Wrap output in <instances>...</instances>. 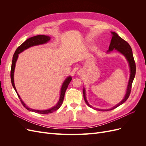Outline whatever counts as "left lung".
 Wrapping results in <instances>:
<instances>
[{
    "label": "left lung",
    "instance_id": "8db88e82",
    "mask_svg": "<svg viewBox=\"0 0 146 146\" xmlns=\"http://www.w3.org/2000/svg\"><path fill=\"white\" fill-rule=\"evenodd\" d=\"M112 34V38L111 40V42H110V44L109 46V49L108 52H111L113 51V50H117L119 52H120L121 54H122L123 55H124L125 57L126 58L127 60L128 61L129 64L130 66V78H129V83H128V86L127 88V91H126V94L124 97V98L123 99V100L120 103H119L116 106H114V107L110 109H107V110H101V109H98V108H94L93 107H92L89 104H88V101L86 98V92H85V88H83V98L84 99H85V102L86 104L89 106L90 107L93 108L96 110H98V111H109V110H112L114 108H117L119 107V105H122L128 99L129 97L130 94V92H131V85H132V83H133V81L134 80V78L135 76V74H136V64L134 60V58L133 56V53H132V50L130 46L129 45V44L128 43L127 41H125L124 39H123L122 38H121L119 35L115 33V32H111Z\"/></svg>",
    "mask_w": 146,
    "mask_h": 146
}]
</instances>
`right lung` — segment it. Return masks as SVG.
<instances>
[{"instance_id":"obj_1","label":"right lung","mask_w":146,"mask_h":146,"mask_svg":"<svg viewBox=\"0 0 146 146\" xmlns=\"http://www.w3.org/2000/svg\"><path fill=\"white\" fill-rule=\"evenodd\" d=\"M50 39V38L48 36H46V35H37V36L31 37L29 39H27L25 42H24L21 46H19L17 48V49L16 50L14 55H13V60H12V64H11V74H10V76H11V81L13 88H14L15 91L16 92V93L18 96L22 104L23 105L24 107L29 111H33L35 113H37L39 114H48V113H51L52 112H54L56 110L60 108L61 107V104H63V102L64 100V97L65 94V92L67 90L68 86L69 85V83L70 81L72 80V77H68L66 80L64 81L62 86H61V92H60V99L58 102V103L56 104L55 106H54V107H52L48 110H34L32 109L29 107H28L27 105H26L24 102L21 99L19 95L18 94L17 92V90L16 89V87L15 85V83H14V72H15V66H16V61L17 60V58H18V55L21 53L22 52H23L27 48L32 47L34 46H37V45H40V44H43L47 43L48 41Z\"/></svg>"}]
</instances>
